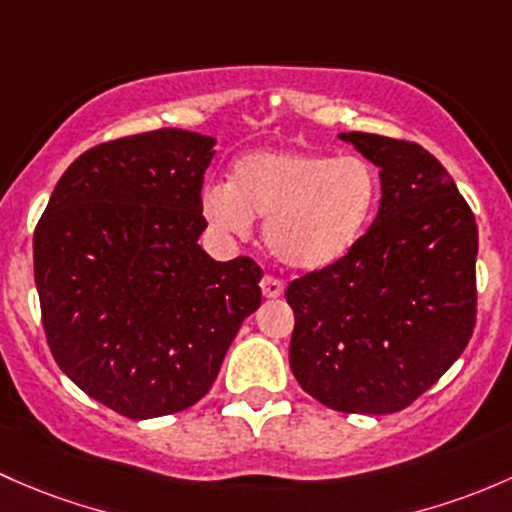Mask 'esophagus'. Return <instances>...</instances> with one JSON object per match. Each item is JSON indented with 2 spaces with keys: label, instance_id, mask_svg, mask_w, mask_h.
<instances>
[{
  "label": "esophagus",
  "instance_id": "obj_1",
  "mask_svg": "<svg viewBox=\"0 0 512 512\" xmlns=\"http://www.w3.org/2000/svg\"><path fill=\"white\" fill-rule=\"evenodd\" d=\"M283 281L281 278H276V276H263V281H261V291H263V295H266V298H278V295L283 293Z\"/></svg>",
  "mask_w": 512,
  "mask_h": 512
}]
</instances>
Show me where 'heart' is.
I'll use <instances>...</instances> for the list:
<instances>
[{"instance_id": "obj_1", "label": "heart", "mask_w": 512, "mask_h": 512, "mask_svg": "<svg viewBox=\"0 0 512 512\" xmlns=\"http://www.w3.org/2000/svg\"><path fill=\"white\" fill-rule=\"evenodd\" d=\"M379 202V175L362 157L313 150H256L234 165L229 184L202 194L214 229L246 239L266 217L263 239L283 266L320 271L365 236Z\"/></svg>"}]
</instances>
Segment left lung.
I'll use <instances>...</instances> for the list:
<instances>
[{
	"mask_svg": "<svg viewBox=\"0 0 512 512\" xmlns=\"http://www.w3.org/2000/svg\"><path fill=\"white\" fill-rule=\"evenodd\" d=\"M379 167L382 199L342 261L295 278L291 370L345 414H394L439 382L476 325L478 226L466 199L416 142L340 133Z\"/></svg>",
	"mask_w": 512,
	"mask_h": 512,
	"instance_id": "left-lung-1",
	"label": "left lung"
}]
</instances>
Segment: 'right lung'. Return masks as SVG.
Returning a JSON list of instances; mask_svg holds the SVG:
<instances>
[{
  "label": "right lung",
  "mask_w": 512,
  "mask_h": 512,
  "mask_svg": "<svg viewBox=\"0 0 512 512\" xmlns=\"http://www.w3.org/2000/svg\"><path fill=\"white\" fill-rule=\"evenodd\" d=\"M214 142L162 128L91 147L36 224L51 355L88 397L128 419L197 404L261 305L256 261H214L197 244Z\"/></svg>",
  "instance_id": "add662e5"
}]
</instances>
